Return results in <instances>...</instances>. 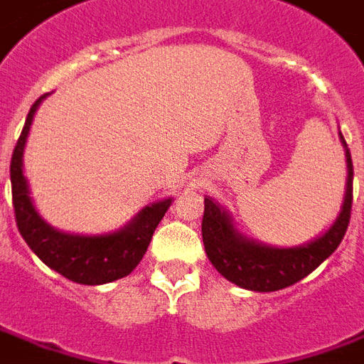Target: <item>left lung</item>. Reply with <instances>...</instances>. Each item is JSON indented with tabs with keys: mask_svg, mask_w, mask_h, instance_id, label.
Returning a JSON list of instances; mask_svg holds the SVG:
<instances>
[{
	"mask_svg": "<svg viewBox=\"0 0 364 364\" xmlns=\"http://www.w3.org/2000/svg\"><path fill=\"white\" fill-rule=\"evenodd\" d=\"M347 183L343 203L336 222L328 230L299 247H272L249 239L233 225L230 212L206 196L203 216V241L206 257L223 278L243 289L258 293L278 291L306 278L338 249L346 235L353 204V161L343 134Z\"/></svg>",
	"mask_w": 364,
	"mask_h": 364,
	"instance_id": "8db88e82",
	"label": "left lung"
}]
</instances>
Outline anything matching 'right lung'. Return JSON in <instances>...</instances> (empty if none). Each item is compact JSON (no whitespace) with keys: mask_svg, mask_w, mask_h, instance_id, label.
Instances as JSON below:
<instances>
[{"mask_svg":"<svg viewBox=\"0 0 364 364\" xmlns=\"http://www.w3.org/2000/svg\"><path fill=\"white\" fill-rule=\"evenodd\" d=\"M46 96L48 94L40 96L32 104L11 158V191L18 231L32 252L46 266L75 284L102 285L125 278L142 260L152 233L161 218L166 216L173 198L148 204L127 225L104 235H77L50 225L32 203L28 181L23 171L24 144L28 139L34 114Z\"/></svg>","mask_w":364,"mask_h":364,"instance_id":"obj_1","label":"right lung"}]
</instances>
